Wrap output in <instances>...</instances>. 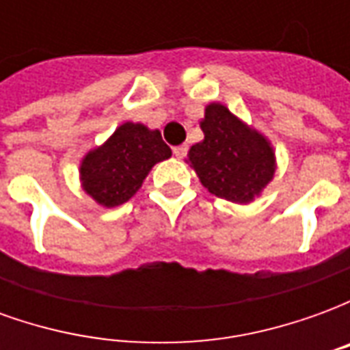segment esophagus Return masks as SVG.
<instances>
[{
    "mask_svg": "<svg viewBox=\"0 0 350 350\" xmlns=\"http://www.w3.org/2000/svg\"><path fill=\"white\" fill-rule=\"evenodd\" d=\"M174 155L178 157V159H182V157H185L187 155V146L182 144V146H176L174 148Z\"/></svg>",
    "mask_w": 350,
    "mask_h": 350,
    "instance_id": "obj_1",
    "label": "esophagus"
}]
</instances>
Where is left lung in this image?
I'll return each mask as SVG.
<instances>
[{
  "instance_id": "obj_1",
  "label": "left lung",
  "mask_w": 350,
  "mask_h": 350,
  "mask_svg": "<svg viewBox=\"0 0 350 350\" xmlns=\"http://www.w3.org/2000/svg\"><path fill=\"white\" fill-rule=\"evenodd\" d=\"M204 138L191 146L189 167L212 195L250 204L275 174V150L262 133L221 103H210L200 120Z\"/></svg>"
}]
</instances>
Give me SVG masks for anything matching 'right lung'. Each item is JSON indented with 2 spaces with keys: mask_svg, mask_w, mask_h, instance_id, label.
<instances>
[{
  "mask_svg": "<svg viewBox=\"0 0 350 350\" xmlns=\"http://www.w3.org/2000/svg\"><path fill=\"white\" fill-rule=\"evenodd\" d=\"M168 148L159 129L144 123H122L97 148L80 161V185L103 208L127 202L140 187L153 165L168 159Z\"/></svg>",
  "mask_w": 350,
  "mask_h": 350,
  "instance_id": "right-lung-1",
  "label": "right lung"
}]
</instances>
